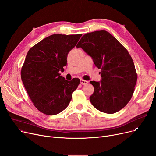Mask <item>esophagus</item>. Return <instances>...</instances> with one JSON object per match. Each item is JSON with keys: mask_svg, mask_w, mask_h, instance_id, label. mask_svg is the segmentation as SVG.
Wrapping results in <instances>:
<instances>
[{"mask_svg": "<svg viewBox=\"0 0 156 156\" xmlns=\"http://www.w3.org/2000/svg\"><path fill=\"white\" fill-rule=\"evenodd\" d=\"M88 83H89V82H88V81H86V80H80V83L81 84L87 85Z\"/></svg>", "mask_w": 156, "mask_h": 156, "instance_id": "1", "label": "esophagus"}]
</instances>
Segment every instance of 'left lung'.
<instances>
[{
  "mask_svg": "<svg viewBox=\"0 0 156 156\" xmlns=\"http://www.w3.org/2000/svg\"><path fill=\"white\" fill-rule=\"evenodd\" d=\"M77 48H82L101 69V80L91 81L94 91L92 105L106 113L120 110L132 98L137 81L133 60L118 40L106 30L85 34Z\"/></svg>",
  "mask_w": 156,
  "mask_h": 156,
  "instance_id": "8db88e82",
  "label": "left lung"
}]
</instances>
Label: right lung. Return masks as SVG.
<instances>
[{"instance_id": "right-lung-1", "label": "right lung", "mask_w": 156, "mask_h": 156, "mask_svg": "<svg viewBox=\"0 0 156 156\" xmlns=\"http://www.w3.org/2000/svg\"><path fill=\"white\" fill-rule=\"evenodd\" d=\"M82 36L55 34L41 41L27 54L21 78L31 101L41 112L55 115L69 105L80 81L66 80L59 71L64 70L68 53Z\"/></svg>"}]
</instances>
